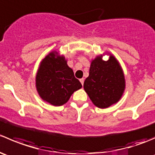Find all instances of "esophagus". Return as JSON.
<instances>
[{
    "label": "esophagus",
    "mask_w": 155,
    "mask_h": 155,
    "mask_svg": "<svg viewBox=\"0 0 155 155\" xmlns=\"http://www.w3.org/2000/svg\"><path fill=\"white\" fill-rule=\"evenodd\" d=\"M79 81H80L81 84H82V85H83V84H84V79H83V78H82V79H79Z\"/></svg>",
    "instance_id": "34e87169"
}]
</instances>
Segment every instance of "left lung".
<instances>
[{
	"label": "left lung",
	"mask_w": 155,
	"mask_h": 155,
	"mask_svg": "<svg viewBox=\"0 0 155 155\" xmlns=\"http://www.w3.org/2000/svg\"><path fill=\"white\" fill-rule=\"evenodd\" d=\"M84 89L96 107L104 109L118 102L125 87L122 69L115 57L108 61L97 57L91 64Z\"/></svg>",
	"instance_id": "1"
}]
</instances>
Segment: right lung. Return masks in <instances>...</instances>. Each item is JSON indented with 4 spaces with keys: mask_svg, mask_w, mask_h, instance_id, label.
<instances>
[{
    "mask_svg": "<svg viewBox=\"0 0 155 155\" xmlns=\"http://www.w3.org/2000/svg\"><path fill=\"white\" fill-rule=\"evenodd\" d=\"M37 91L43 101L53 106L66 104L82 84L74 76L73 70L67 64L64 56L49 53L40 64L36 76Z\"/></svg>",
    "mask_w": 155,
    "mask_h": 155,
    "instance_id": "right-lung-1",
    "label": "right lung"
}]
</instances>
